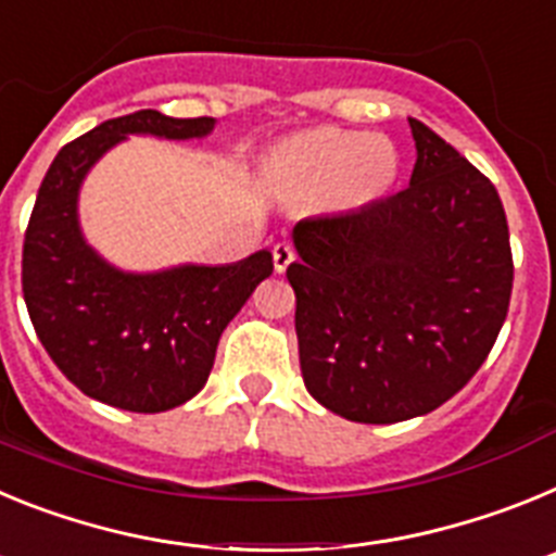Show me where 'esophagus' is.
Segmentation results:
<instances>
[{
	"label": "esophagus",
	"mask_w": 556,
	"mask_h": 556,
	"mask_svg": "<svg viewBox=\"0 0 556 556\" xmlns=\"http://www.w3.org/2000/svg\"><path fill=\"white\" fill-rule=\"evenodd\" d=\"M273 262H275V273H287L289 264L294 262V250L289 248L287 242L275 244V248H273Z\"/></svg>",
	"instance_id": "obj_1"
}]
</instances>
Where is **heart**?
<instances>
[{"mask_svg": "<svg viewBox=\"0 0 556 556\" xmlns=\"http://www.w3.org/2000/svg\"><path fill=\"white\" fill-rule=\"evenodd\" d=\"M264 169L289 194H326L333 211H358L392 189L397 152L381 136L308 127L269 147Z\"/></svg>", "mask_w": 556, "mask_h": 556, "instance_id": "obj_1", "label": "heart"}]
</instances>
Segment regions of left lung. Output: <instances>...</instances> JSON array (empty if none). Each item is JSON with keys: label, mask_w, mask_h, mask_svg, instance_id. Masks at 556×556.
Listing matches in <instances>:
<instances>
[{"label": "left lung", "mask_w": 556, "mask_h": 556, "mask_svg": "<svg viewBox=\"0 0 556 556\" xmlns=\"http://www.w3.org/2000/svg\"><path fill=\"white\" fill-rule=\"evenodd\" d=\"M404 191L367 208L301 219L294 331L306 390L356 424L434 412L476 376L513 294L498 191L424 122Z\"/></svg>", "instance_id": "1"}]
</instances>
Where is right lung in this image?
Returning a JSON list of instances; mask_svg holds the SVG:
<instances>
[{
    "mask_svg": "<svg viewBox=\"0 0 556 556\" xmlns=\"http://www.w3.org/2000/svg\"><path fill=\"white\" fill-rule=\"evenodd\" d=\"M211 116L172 119L136 111L63 147L43 175L22 253L29 320L58 370L88 397L127 412H166L208 381L219 337L273 275V253L205 267L125 273L83 239L77 194L88 169L127 136L203 139Z\"/></svg>",
    "mask_w": 556,
    "mask_h": 556,
    "instance_id": "add662e5",
    "label": "right lung"
}]
</instances>
